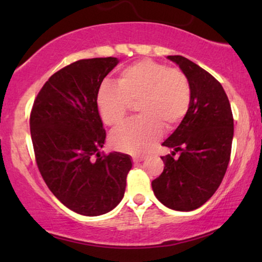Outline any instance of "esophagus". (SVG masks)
Instances as JSON below:
<instances>
[{"label":"esophagus","mask_w":262,"mask_h":262,"mask_svg":"<svg viewBox=\"0 0 262 262\" xmlns=\"http://www.w3.org/2000/svg\"><path fill=\"white\" fill-rule=\"evenodd\" d=\"M145 160V157H143V156H136V157H134V162L135 163H139V162H143V161Z\"/></svg>","instance_id":"1"}]
</instances>
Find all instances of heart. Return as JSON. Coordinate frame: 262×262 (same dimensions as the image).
<instances>
[{
  "label": "heart",
  "mask_w": 262,
  "mask_h": 262,
  "mask_svg": "<svg viewBox=\"0 0 262 262\" xmlns=\"http://www.w3.org/2000/svg\"><path fill=\"white\" fill-rule=\"evenodd\" d=\"M191 84L182 71L150 59L139 60L120 71L117 84L103 82L96 93V106L103 123H123L131 105L141 119L118 127L111 144L119 151L142 155L162 135L184 119L191 103Z\"/></svg>",
  "instance_id": "1"
}]
</instances>
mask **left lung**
Masks as SVG:
<instances>
[{"label": "left lung", "mask_w": 262, "mask_h": 262, "mask_svg": "<svg viewBox=\"0 0 262 262\" xmlns=\"http://www.w3.org/2000/svg\"><path fill=\"white\" fill-rule=\"evenodd\" d=\"M191 84V103L184 119L162 145L164 169L151 182L156 198L177 211L205 204L220 187L230 160L234 119L223 87L203 68L182 56H168ZM181 151L178 159L175 152Z\"/></svg>", "instance_id": "1"}]
</instances>
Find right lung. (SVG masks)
<instances>
[{"label": "right lung", "instance_id": "add662e5", "mask_svg": "<svg viewBox=\"0 0 262 262\" xmlns=\"http://www.w3.org/2000/svg\"><path fill=\"white\" fill-rule=\"evenodd\" d=\"M118 63L107 57L63 68L44 84L31 112V137L42 179L63 205L83 216L112 211L123 199L132 168L126 154L100 152L106 131L96 93Z\"/></svg>", "mask_w": 262, "mask_h": 262}]
</instances>
